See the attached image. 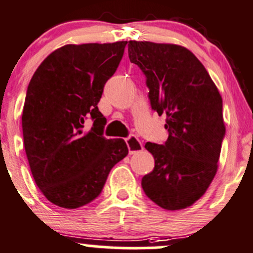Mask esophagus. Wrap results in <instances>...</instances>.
I'll return each mask as SVG.
<instances>
[{
    "instance_id": "34e87169",
    "label": "esophagus",
    "mask_w": 253,
    "mask_h": 253,
    "mask_svg": "<svg viewBox=\"0 0 253 253\" xmlns=\"http://www.w3.org/2000/svg\"><path fill=\"white\" fill-rule=\"evenodd\" d=\"M126 143H127V146H128L129 155H133L135 154V152H139L141 150H144L143 143H141L137 137H134V135H131V137L127 138Z\"/></svg>"
}]
</instances>
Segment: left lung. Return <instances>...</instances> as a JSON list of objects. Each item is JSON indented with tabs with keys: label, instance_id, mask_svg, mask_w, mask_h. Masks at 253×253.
<instances>
[{
	"label": "left lung",
	"instance_id": "1",
	"mask_svg": "<svg viewBox=\"0 0 253 253\" xmlns=\"http://www.w3.org/2000/svg\"><path fill=\"white\" fill-rule=\"evenodd\" d=\"M128 57L146 77L151 108L167 116L165 144H145L155 168L141 179L146 196L166 210L196 203L217 171L226 126L222 97L202 62L176 44L128 42Z\"/></svg>",
	"mask_w": 253,
	"mask_h": 253
}]
</instances>
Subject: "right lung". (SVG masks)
Returning a JSON list of instances; mask_svg holds the SVG:
<instances>
[{
    "instance_id": "obj_1",
    "label": "right lung",
    "mask_w": 253,
    "mask_h": 253,
    "mask_svg": "<svg viewBox=\"0 0 253 253\" xmlns=\"http://www.w3.org/2000/svg\"><path fill=\"white\" fill-rule=\"evenodd\" d=\"M126 44H67L31 78L21 118L25 151L38 188L57 207L77 209L96 199L112 168L128 155L124 139L103 137L97 107ZM87 118L94 124L85 131Z\"/></svg>"
}]
</instances>
